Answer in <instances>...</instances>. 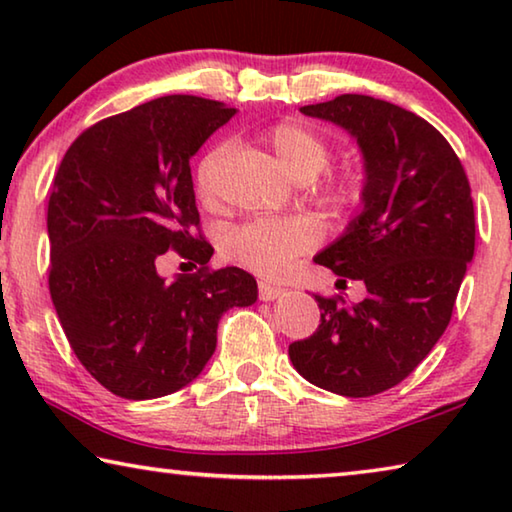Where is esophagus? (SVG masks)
Masks as SVG:
<instances>
[{
  "label": "esophagus",
  "mask_w": 512,
  "mask_h": 512,
  "mask_svg": "<svg viewBox=\"0 0 512 512\" xmlns=\"http://www.w3.org/2000/svg\"><path fill=\"white\" fill-rule=\"evenodd\" d=\"M284 293V289L275 287V284L271 282H259V298H262L264 302H271V300H277Z\"/></svg>",
  "instance_id": "obj_1"
}]
</instances>
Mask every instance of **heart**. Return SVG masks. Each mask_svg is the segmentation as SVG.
Masks as SVG:
<instances>
[{
	"label": "heart",
	"instance_id": "obj_1",
	"mask_svg": "<svg viewBox=\"0 0 512 512\" xmlns=\"http://www.w3.org/2000/svg\"><path fill=\"white\" fill-rule=\"evenodd\" d=\"M268 151L282 164L291 178L307 183L314 180L329 162V146L311 128L298 121H280L259 133ZM225 155L223 144H214L203 153L194 171L196 194L210 201L216 176ZM320 239V225L309 216H287V219H257L239 225L225 237V253L237 264L264 277H275L287 271L291 259L307 253Z\"/></svg>",
	"mask_w": 512,
	"mask_h": 512
}]
</instances>
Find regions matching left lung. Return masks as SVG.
<instances>
[{
  "label": "left lung",
  "mask_w": 512,
  "mask_h": 512,
  "mask_svg": "<svg viewBox=\"0 0 512 512\" xmlns=\"http://www.w3.org/2000/svg\"><path fill=\"white\" fill-rule=\"evenodd\" d=\"M300 112L359 144L361 212L314 262L368 296L350 307L316 296L320 325L289 357L318 388L370 397L409 377L449 325L474 257L470 183L445 137L395 103L341 94Z\"/></svg>",
  "instance_id": "obj_1"
}]
</instances>
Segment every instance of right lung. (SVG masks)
Wrapping results in <instances>:
<instances>
[{"label":"right lung","mask_w":512,"mask_h":512,"mask_svg":"<svg viewBox=\"0 0 512 512\" xmlns=\"http://www.w3.org/2000/svg\"><path fill=\"white\" fill-rule=\"evenodd\" d=\"M219 101L171 94L76 137L47 207L49 291L69 345L110 393L153 400L201 375L225 311L257 300L244 268L210 271L198 235L189 160L235 115ZM171 247L201 263L173 283L157 273Z\"/></svg>","instance_id":"obj_1"}]
</instances>
